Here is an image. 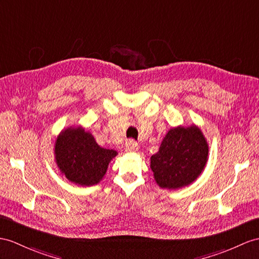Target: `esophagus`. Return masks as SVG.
Masks as SVG:
<instances>
[{
	"label": "esophagus",
	"mask_w": 259,
	"mask_h": 259,
	"mask_svg": "<svg viewBox=\"0 0 259 259\" xmlns=\"http://www.w3.org/2000/svg\"><path fill=\"white\" fill-rule=\"evenodd\" d=\"M125 150L126 151H136V150H138V144L136 143V142H134V141H128V142H126V144H125Z\"/></svg>",
	"instance_id": "1"
}]
</instances>
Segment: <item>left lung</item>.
Instances as JSON below:
<instances>
[{"mask_svg": "<svg viewBox=\"0 0 259 259\" xmlns=\"http://www.w3.org/2000/svg\"><path fill=\"white\" fill-rule=\"evenodd\" d=\"M209 146L195 125L168 131L159 150L150 157V168L160 188L179 189L197 179L205 167Z\"/></svg>", "mask_w": 259, "mask_h": 259, "instance_id": "1", "label": "left lung"}]
</instances>
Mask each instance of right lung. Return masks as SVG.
Wrapping results in <instances>:
<instances>
[{
    "label": "right lung",
    "mask_w": 259,
    "mask_h": 259,
    "mask_svg": "<svg viewBox=\"0 0 259 259\" xmlns=\"http://www.w3.org/2000/svg\"><path fill=\"white\" fill-rule=\"evenodd\" d=\"M116 155L114 149L99 146L92 134L81 126L62 131L55 144L57 166L69 181L79 186L99 184Z\"/></svg>",
    "instance_id": "right-lung-1"
}]
</instances>
